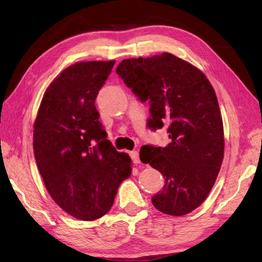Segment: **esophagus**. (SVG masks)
Listing matches in <instances>:
<instances>
[{"label":"esophagus","mask_w":262,"mask_h":262,"mask_svg":"<svg viewBox=\"0 0 262 262\" xmlns=\"http://www.w3.org/2000/svg\"><path fill=\"white\" fill-rule=\"evenodd\" d=\"M130 158H132V160H133V162H134L135 164L141 163V161H140V154H138L137 151L130 152Z\"/></svg>","instance_id":"1"}]
</instances>
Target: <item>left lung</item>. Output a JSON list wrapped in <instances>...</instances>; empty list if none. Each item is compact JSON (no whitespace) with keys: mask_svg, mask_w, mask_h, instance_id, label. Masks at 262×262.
Returning a JSON list of instances; mask_svg holds the SVG:
<instances>
[{"mask_svg":"<svg viewBox=\"0 0 262 262\" xmlns=\"http://www.w3.org/2000/svg\"><path fill=\"white\" fill-rule=\"evenodd\" d=\"M116 72L141 102L149 103L147 127H168V145H145L140 152L142 162L165 178L152 197L154 207L172 216L190 213L208 196L224 157L213 86L202 71L169 53L124 59Z\"/></svg>","mask_w":262,"mask_h":262,"instance_id":"8db88e82","label":"left lung"}]
</instances>
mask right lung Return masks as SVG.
<instances>
[{
    "instance_id": "add662e5",
    "label": "right lung",
    "mask_w": 262,
    "mask_h": 262,
    "mask_svg": "<svg viewBox=\"0 0 262 262\" xmlns=\"http://www.w3.org/2000/svg\"><path fill=\"white\" fill-rule=\"evenodd\" d=\"M115 65L80 62L65 69L43 94L33 125V153L51 197L81 221L107 214L132 160L107 140L94 105Z\"/></svg>"
}]
</instances>
